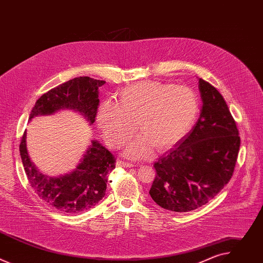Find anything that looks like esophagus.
Returning <instances> with one entry per match:
<instances>
[{"label":"esophagus","mask_w":263,"mask_h":263,"mask_svg":"<svg viewBox=\"0 0 263 263\" xmlns=\"http://www.w3.org/2000/svg\"><path fill=\"white\" fill-rule=\"evenodd\" d=\"M117 166H120V167H133L134 164H133V163H130V162L118 161V162H117Z\"/></svg>","instance_id":"34e87169"}]
</instances>
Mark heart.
<instances>
[{
    "label": "heart",
    "mask_w": 263,
    "mask_h": 263,
    "mask_svg": "<svg viewBox=\"0 0 263 263\" xmlns=\"http://www.w3.org/2000/svg\"><path fill=\"white\" fill-rule=\"evenodd\" d=\"M199 110V98L190 87L140 81L124 88L117 102H101L97 124L108 145L116 148L132 136L137 122L142 134L127 145L125 155L142 158L151 145L163 149L182 139L195 125Z\"/></svg>",
    "instance_id": "obj_1"
}]
</instances>
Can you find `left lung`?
I'll use <instances>...</instances> for the list:
<instances>
[{
	"label": "left lung",
	"instance_id": "left-lung-1",
	"mask_svg": "<svg viewBox=\"0 0 263 263\" xmlns=\"http://www.w3.org/2000/svg\"><path fill=\"white\" fill-rule=\"evenodd\" d=\"M200 117L174 147L154 164L149 196L160 207L189 212L213 199L234 172L240 138L222 96L201 78Z\"/></svg>",
	"mask_w": 263,
	"mask_h": 263
}]
</instances>
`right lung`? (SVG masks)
<instances>
[{
	"label": "right lung",
	"instance_id": "right-lung-1",
	"mask_svg": "<svg viewBox=\"0 0 263 263\" xmlns=\"http://www.w3.org/2000/svg\"><path fill=\"white\" fill-rule=\"evenodd\" d=\"M105 81L89 77L71 79L43 95L32 108L29 122L61 110L78 112L91 126L99 106V88ZM22 162L28 181L49 206L63 213H78L97 205L105 196L107 175L116 167V159L98 140L91 139L73 171L51 177L39 171L27 149V130L20 144Z\"/></svg>",
	"mask_w": 263,
	"mask_h": 263
}]
</instances>
